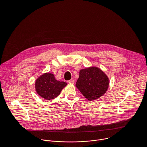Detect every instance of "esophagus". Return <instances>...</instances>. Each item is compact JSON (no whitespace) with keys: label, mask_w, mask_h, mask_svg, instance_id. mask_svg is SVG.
Listing matches in <instances>:
<instances>
[{"label":"esophagus","mask_w":147,"mask_h":147,"mask_svg":"<svg viewBox=\"0 0 147 147\" xmlns=\"http://www.w3.org/2000/svg\"><path fill=\"white\" fill-rule=\"evenodd\" d=\"M68 83H70V84H74V80L73 79H71L68 81Z\"/></svg>","instance_id":"esophagus-1"}]
</instances>
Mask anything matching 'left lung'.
<instances>
[{"label":"left lung","instance_id":"obj_1","mask_svg":"<svg viewBox=\"0 0 147 147\" xmlns=\"http://www.w3.org/2000/svg\"><path fill=\"white\" fill-rule=\"evenodd\" d=\"M109 82L102 71L97 67H89L80 70L76 86L86 98L93 101L104 94Z\"/></svg>","mask_w":147,"mask_h":147}]
</instances>
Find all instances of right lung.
Here are the masks:
<instances>
[{
  "label": "right lung",
  "mask_w": 147,
  "mask_h": 147,
  "mask_svg": "<svg viewBox=\"0 0 147 147\" xmlns=\"http://www.w3.org/2000/svg\"><path fill=\"white\" fill-rule=\"evenodd\" d=\"M67 83L55 79L53 74L45 73L39 77L36 82L37 93L46 100H53L59 95Z\"/></svg>",
  "instance_id": "add662e5"
}]
</instances>
